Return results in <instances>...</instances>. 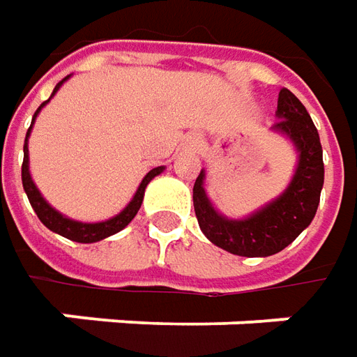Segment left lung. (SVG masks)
<instances>
[{
    "instance_id": "obj_1",
    "label": "left lung",
    "mask_w": 357,
    "mask_h": 357,
    "mask_svg": "<svg viewBox=\"0 0 357 357\" xmlns=\"http://www.w3.org/2000/svg\"><path fill=\"white\" fill-rule=\"evenodd\" d=\"M278 121L272 130L286 135L298 151V167L288 188L246 218H227L213 206L204 190V171L192 188L195 214L204 236L236 256H272L284 250L314 220L324 186L320 135L306 107L292 91L280 89Z\"/></svg>"
}]
</instances>
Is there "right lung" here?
I'll return each instance as SVG.
<instances>
[{
  "instance_id": "add662e5",
  "label": "right lung",
  "mask_w": 357,
  "mask_h": 357,
  "mask_svg": "<svg viewBox=\"0 0 357 357\" xmlns=\"http://www.w3.org/2000/svg\"><path fill=\"white\" fill-rule=\"evenodd\" d=\"M67 79H69V75L55 85V89H53V93H51V97L59 91V87H61ZM51 97H49L45 103L39 105V109L35 111L33 119H31V127H33L35 117H37V115H39V111H41V109L51 101ZM31 127L27 129V135H25V144H23V165H21L23 190H25L27 199H29V202H31V206H33L37 218H39V220H41L49 230H53V232L61 234V236H65V238L73 240V242L91 244V242H99V240L107 238V236H113V234H117L119 230H123V228L127 227L130 220L135 218V214L139 213V208H141V204H143L144 188H146V185H149L157 174H160V172L165 171V167H157V169H153V171L146 172V174H144V178L141 181V185H139V188H137V192H135L132 200H130L129 204H127V206H125L117 216H113V218H109V220H103V222H79V220L67 218V216H63L61 213H57V211L49 204L47 200L41 197L39 188H37L33 181H31V174H29V151H27V139H29Z\"/></svg>"
}]
</instances>
